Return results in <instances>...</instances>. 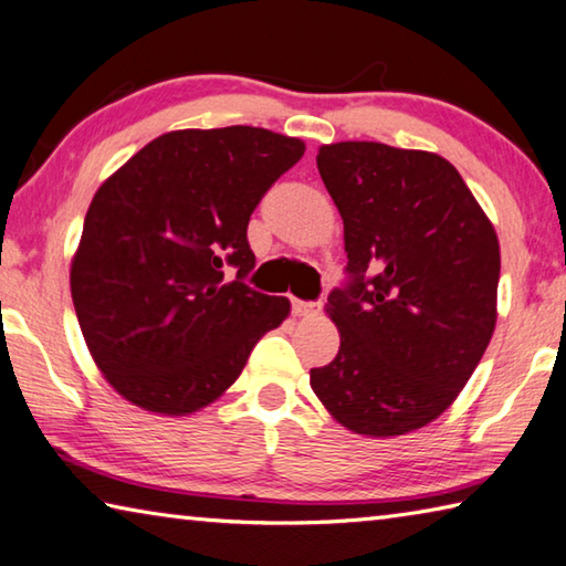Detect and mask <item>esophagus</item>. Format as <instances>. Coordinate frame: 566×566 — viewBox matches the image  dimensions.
I'll list each match as a JSON object with an SVG mask.
<instances>
[{
	"instance_id": "obj_1",
	"label": "esophagus",
	"mask_w": 566,
	"mask_h": 566,
	"mask_svg": "<svg viewBox=\"0 0 566 566\" xmlns=\"http://www.w3.org/2000/svg\"><path fill=\"white\" fill-rule=\"evenodd\" d=\"M322 310V302H302V300H292V312L296 316H312Z\"/></svg>"
}]
</instances>
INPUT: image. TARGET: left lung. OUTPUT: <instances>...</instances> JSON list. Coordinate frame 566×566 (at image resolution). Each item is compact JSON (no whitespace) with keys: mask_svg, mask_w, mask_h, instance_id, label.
Wrapping results in <instances>:
<instances>
[{"mask_svg":"<svg viewBox=\"0 0 566 566\" xmlns=\"http://www.w3.org/2000/svg\"><path fill=\"white\" fill-rule=\"evenodd\" d=\"M316 168L344 220L348 284L326 304L342 346L310 384L352 433H410L453 403L495 332V228L436 153L344 140Z\"/></svg>","mask_w":566,"mask_h":566,"instance_id":"8db88e82","label":"left lung"}]
</instances>
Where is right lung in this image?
<instances>
[{
  "label": "right lung",
  "mask_w": 566,
  "mask_h": 566,
  "mask_svg": "<svg viewBox=\"0 0 566 566\" xmlns=\"http://www.w3.org/2000/svg\"><path fill=\"white\" fill-rule=\"evenodd\" d=\"M302 156L300 138L266 128L170 130L96 190L71 300L98 371L128 403L160 416L210 406L290 316L286 296L244 284L248 224Z\"/></svg>",
  "instance_id": "obj_1"
}]
</instances>
